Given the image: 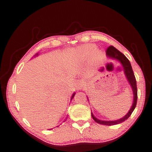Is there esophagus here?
<instances>
[{
  "label": "esophagus",
  "mask_w": 152,
  "mask_h": 152,
  "mask_svg": "<svg viewBox=\"0 0 152 152\" xmlns=\"http://www.w3.org/2000/svg\"><path fill=\"white\" fill-rule=\"evenodd\" d=\"M84 85H85V82H84V81H83V80H80V81H77V83H76L77 89H78V90L81 89V88L83 87Z\"/></svg>",
  "instance_id": "1"
}]
</instances>
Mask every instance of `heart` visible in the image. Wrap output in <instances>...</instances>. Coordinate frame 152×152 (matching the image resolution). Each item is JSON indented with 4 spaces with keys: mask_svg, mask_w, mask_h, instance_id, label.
Wrapping results in <instances>:
<instances>
[{
    "mask_svg": "<svg viewBox=\"0 0 152 152\" xmlns=\"http://www.w3.org/2000/svg\"><path fill=\"white\" fill-rule=\"evenodd\" d=\"M94 50V47L93 45H87L82 48L81 53L84 57H88L90 56V54L93 52ZM102 61V54L99 51L94 52L92 56H91V61L94 65L96 66H99L101 64Z\"/></svg>",
    "mask_w": 152,
    "mask_h": 152,
    "instance_id": "1",
    "label": "heart"
}]
</instances>
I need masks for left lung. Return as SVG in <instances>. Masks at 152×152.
<instances>
[{
    "label": "left lung",
    "instance_id": "8db88e82",
    "mask_svg": "<svg viewBox=\"0 0 152 152\" xmlns=\"http://www.w3.org/2000/svg\"><path fill=\"white\" fill-rule=\"evenodd\" d=\"M106 54H107L108 57H109L110 58L115 59L118 60V61L121 63L122 65L123 68H124V71L125 73V75L126 77L128 79V81L129 82V83L131 86L132 88L133 91V94H134V99H133V104L132 105L131 108L130 110L128 111V113L126 114V115L123 117V118L117 120V121H101V120L97 119L96 117H94L93 114L91 113V116H92L93 118L94 121L102 125H106V126H113V125H116L121 124V123L125 121L129 118L130 115L132 113L134 110L135 109L136 107V103H137V99H138V90H137V85H136V77L134 76V74L133 72L132 68L130 62L128 58L126 57L124 54L122 53L121 51H118L113 46L108 47L106 51Z\"/></svg>",
    "mask_w": 152,
    "mask_h": 152
}]
</instances>
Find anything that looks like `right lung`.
Masks as SVG:
<instances>
[{
	"label": "right lung",
	"instance_id": "1",
	"mask_svg": "<svg viewBox=\"0 0 152 152\" xmlns=\"http://www.w3.org/2000/svg\"><path fill=\"white\" fill-rule=\"evenodd\" d=\"M36 55H38V53H37V54H36ZM75 93H73V95H72V97H71V99H72L73 98V97H74V96H75ZM50 130H51V129H50Z\"/></svg>",
	"mask_w": 152,
	"mask_h": 152
}]
</instances>
